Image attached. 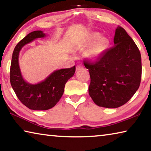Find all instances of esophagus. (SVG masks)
Masks as SVG:
<instances>
[{
  "label": "esophagus",
  "instance_id": "esophagus-1",
  "mask_svg": "<svg viewBox=\"0 0 151 151\" xmlns=\"http://www.w3.org/2000/svg\"><path fill=\"white\" fill-rule=\"evenodd\" d=\"M83 68V66L81 63H77V65H76V70H80V69Z\"/></svg>",
  "mask_w": 151,
  "mask_h": 151
}]
</instances>
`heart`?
Wrapping results in <instances>:
<instances>
[{"label": "heart", "instance_id": "1", "mask_svg": "<svg viewBox=\"0 0 151 151\" xmlns=\"http://www.w3.org/2000/svg\"><path fill=\"white\" fill-rule=\"evenodd\" d=\"M92 45H93L88 49L86 55L90 60L96 61L102 58L105 53L109 45V41L107 38L101 37L99 33L95 32L90 35L86 40L82 42L77 49L79 51H83Z\"/></svg>", "mask_w": 151, "mask_h": 151}]
</instances>
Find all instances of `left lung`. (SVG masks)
I'll return each mask as SVG.
<instances>
[{"mask_svg":"<svg viewBox=\"0 0 151 151\" xmlns=\"http://www.w3.org/2000/svg\"><path fill=\"white\" fill-rule=\"evenodd\" d=\"M114 43L96 62L84 61L91 80L89 94L96 105L107 108L125 104L138 90L141 80L140 51L122 27L116 29Z\"/></svg>","mask_w":151,"mask_h":151,"instance_id":"left-lung-1","label":"left lung"}]
</instances>
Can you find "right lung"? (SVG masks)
Returning a JSON list of instances; mask_svg holds the SVG:
<instances>
[{
	"label": "right lung",
	"mask_w": 151,
	"mask_h": 151,
	"mask_svg": "<svg viewBox=\"0 0 151 151\" xmlns=\"http://www.w3.org/2000/svg\"><path fill=\"white\" fill-rule=\"evenodd\" d=\"M45 36L41 31L29 33L14 47L11 63L10 81L12 88L22 104L34 110H45L53 108L62 96L66 82L76 71L74 65L70 68L54 71L43 81L36 84L24 81L19 64L20 51L26 44Z\"/></svg>",
	"instance_id": "1"
}]
</instances>
